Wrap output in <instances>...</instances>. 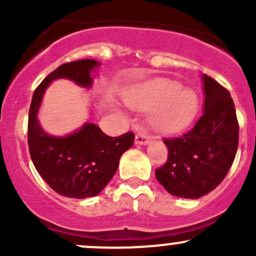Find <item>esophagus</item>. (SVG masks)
<instances>
[{
	"mask_svg": "<svg viewBox=\"0 0 256 256\" xmlns=\"http://www.w3.org/2000/svg\"><path fill=\"white\" fill-rule=\"evenodd\" d=\"M135 141H136V144H146L150 142V136L147 135L144 131H142V132H138V135H136Z\"/></svg>",
	"mask_w": 256,
	"mask_h": 256,
	"instance_id": "esophagus-1",
	"label": "esophagus"
}]
</instances>
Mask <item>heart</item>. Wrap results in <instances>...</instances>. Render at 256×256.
<instances>
[{
    "instance_id": "obj_1",
    "label": "heart",
    "mask_w": 256,
    "mask_h": 256,
    "mask_svg": "<svg viewBox=\"0 0 256 256\" xmlns=\"http://www.w3.org/2000/svg\"><path fill=\"white\" fill-rule=\"evenodd\" d=\"M126 104L135 110L148 112L152 128L164 135L186 130L197 116L200 98L193 90L183 89L178 82L154 80L130 90Z\"/></svg>"
}]
</instances>
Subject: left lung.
I'll return each instance as SVG.
<instances>
[{
	"label": "left lung",
	"instance_id": "8db88e82",
	"mask_svg": "<svg viewBox=\"0 0 256 256\" xmlns=\"http://www.w3.org/2000/svg\"><path fill=\"white\" fill-rule=\"evenodd\" d=\"M204 109L182 136L164 138L166 164L154 171L171 194L197 200L220 184L233 164L239 144V124L230 92L203 74Z\"/></svg>",
	"mask_w": 256,
	"mask_h": 256
}]
</instances>
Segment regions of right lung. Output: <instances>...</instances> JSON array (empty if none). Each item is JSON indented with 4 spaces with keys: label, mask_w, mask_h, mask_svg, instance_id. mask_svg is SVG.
<instances>
[{
    "label": "right lung",
    "mask_w": 256,
    "mask_h": 256,
    "mask_svg": "<svg viewBox=\"0 0 256 256\" xmlns=\"http://www.w3.org/2000/svg\"><path fill=\"white\" fill-rule=\"evenodd\" d=\"M98 66L92 59L62 64L34 90L28 114V147L36 170L52 190L78 200L94 197L104 190L118 170L121 154L132 146L135 134L128 131L112 138L95 124H85L74 134L56 138L42 130L37 112L52 80L66 78L89 88L90 72Z\"/></svg>",
    "instance_id": "obj_1"
}]
</instances>
